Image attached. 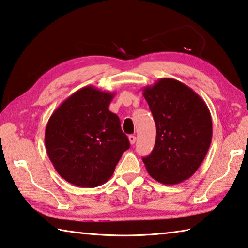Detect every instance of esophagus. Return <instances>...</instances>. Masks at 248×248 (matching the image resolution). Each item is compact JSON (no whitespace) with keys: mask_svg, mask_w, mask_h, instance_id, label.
Masks as SVG:
<instances>
[{"mask_svg":"<svg viewBox=\"0 0 248 248\" xmlns=\"http://www.w3.org/2000/svg\"><path fill=\"white\" fill-rule=\"evenodd\" d=\"M136 140H137L136 136H133V134H130V136H129V141H130V144H134V143H136Z\"/></svg>","mask_w":248,"mask_h":248,"instance_id":"obj_1","label":"esophagus"}]
</instances>
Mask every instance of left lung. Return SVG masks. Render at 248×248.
Returning a JSON list of instances; mask_svg holds the SVG:
<instances>
[{"instance_id": "8db88e82", "label": "left lung", "mask_w": 248, "mask_h": 248, "mask_svg": "<svg viewBox=\"0 0 248 248\" xmlns=\"http://www.w3.org/2000/svg\"><path fill=\"white\" fill-rule=\"evenodd\" d=\"M143 96L156 125V140L143 163L151 177L164 185L190 178L212 140L211 114L200 96L177 79L159 78Z\"/></svg>"}]
</instances>
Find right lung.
<instances>
[{"label":"right lung","mask_w":248,"mask_h":248,"mask_svg":"<svg viewBox=\"0 0 248 248\" xmlns=\"http://www.w3.org/2000/svg\"><path fill=\"white\" fill-rule=\"evenodd\" d=\"M115 93L85 86L52 112L45 144L54 169L70 184L94 188L114 174L130 143L118 116L109 111Z\"/></svg>","instance_id":"right-lung-1"}]
</instances>
